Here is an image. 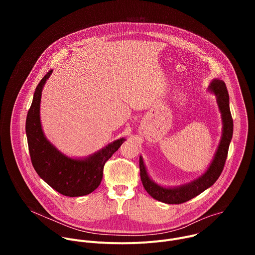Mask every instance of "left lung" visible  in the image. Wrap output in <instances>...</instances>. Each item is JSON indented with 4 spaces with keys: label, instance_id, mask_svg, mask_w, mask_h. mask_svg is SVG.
Here are the masks:
<instances>
[{
    "label": "left lung",
    "instance_id": "obj_1",
    "mask_svg": "<svg viewBox=\"0 0 255 255\" xmlns=\"http://www.w3.org/2000/svg\"><path fill=\"white\" fill-rule=\"evenodd\" d=\"M208 91L216 96V101L222 119V135L215 152L212 162L207 170L191 183L178 187H162L152 180L147 172L146 166L142 156L139 157L140 176L144 189L155 200L165 204H181L185 203L210 188L220 176L227 158L229 145L233 135V119L229 107V95L226 85L219 79H214Z\"/></svg>",
    "mask_w": 255,
    "mask_h": 255
}]
</instances>
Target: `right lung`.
I'll return each instance as SVG.
<instances>
[{
	"instance_id": "add662e5",
	"label": "right lung",
	"mask_w": 255,
	"mask_h": 255,
	"mask_svg": "<svg viewBox=\"0 0 255 255\" xmlns=\"http://www.w3.org/2000/svg\"><path fill=\"white\" fill-rule=\"evenodd\" d=\"M52 71H48L36 88L27 114L26 135L31 161L37 174L56 192L67 197L86 196L100 186L106 161L126 139H117L84 158L68 157L60 152L44 135L40 121L42 90Z\"/></svg>"
}]
</instances>
